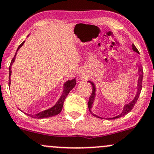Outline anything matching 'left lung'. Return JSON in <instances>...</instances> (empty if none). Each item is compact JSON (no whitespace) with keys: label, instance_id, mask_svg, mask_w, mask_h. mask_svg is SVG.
I'll list each match as a JSON object with an SVG mask.
<instances>
[{"label":"left lung","instance_id":"8db88e82","mask_svg":"<svg viewBox=\"0 0 154 154\" xmlns=\"http://www.w3.org/2000/svg\"><path fill=\"white\" fill-rule=\"evenodd\" d=\"M132 48L133 50H134V51H136V52L139 53V51L138 49H137V47H136L135 46H134V44L132 45ZM142 69H139V72H140V78H139V80H138V91H137V96L135 97V98L134 99V100L131 102V103H130L128 105H125L124 107V109H123V111H122V113H121L120 114H119V116H116V117H114L112 118V119H116V118H119V117H121V116H123L125 115V114H127L128 113H129L130 111H131V110L133 109V108H134V106H135L136 103H137V100H138L139 97H140V91H141V89H142V77H143V72H142ZM89 82L92 85V88H93V89H92V93H91V97H89V101H88V108H89V111L91 113V114L93 116H96V117H98V118H100L98 116L95 115V114H94L93 113L91 112V106H92V104H93V102H94V97H95V85H94L93 82Z\"/></svg>","mask_w":154,"mask_h":154}]
</instances>
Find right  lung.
I'll list each match as a JSON object with an SVG mask.
<instances>
[{
    "mask_svg": "<svg viewBox=\"0 0 154 154\" xmlns=\"http://www.w3.org/2000/svg\"><path fill=\"white\" fill-rule=\"evenodd\" d=\"M23 43H24V41L21 44L18 46L17 50L21 47V46H23ZM17 51H16V53H17ZM16 53H15V55H14V57L12 58V61H11L10 66H9V85H10V83H11L10 75H11V73H12V71H11V66H12L13 62L14 61V59H15ZM76 83H77V82H76V80L75 79H74V80H69V81H67L66 83L64 84L63 93L61 97L60 98V100H58V102L57 103V104L54 106H53L52 108H49V109H48V110H46V111H41V112L38 113V114H33V115H29V116H30L31 117H32V118H35V119H43V118L51 117V116H54L57 115V114H59L61 112V111H62V108H63V106L65 99L66 98V97H67V95L69 94V93L70 92V91L72 90L74 86H75Z\"/></svg>",
    "mask_w": 154,
    "mask_h": 154,
    "instance_id": "right-lung-1",
    "label": "right lung"
}]
</instances>
